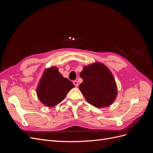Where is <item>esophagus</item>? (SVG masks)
<instances>
[{
    "mask_svg": "<svg viewBox=\"0 0 153 153\" xmlns=\"http://www.w3.org/2000/svg\"><path fill=\"white\" fill-rule=\"evenodd\" d=\"M73 83V84L75 85V87H78V82L76 80H74Z\"/></svg>",
    "mask_w": 153,
    "mask_h": 153,
    "instance_id": "34e87169",
    "label": "esophagus"
}]
</instances>
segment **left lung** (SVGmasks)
Masks as SVG:
<instances>
[{
    "mask_svg": "<svg viewBox=\"0 0 153 153\" xmlns=\"http://www.w3.org/2000/svg\"><path fill=\"white\" fill-rule=\"evenodd\" d=\"M83 82L79 89L87 102L95 107H106L117 97V87L112 73L103 64L84 66L80 74Z\"/></svg>",
    "mask_w": 153,
    "mask_h": 153,
    "instance_id": "8db88e82",
    "label": "left lung"
}]
</instances>
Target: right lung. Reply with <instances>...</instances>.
<instances>
[{"label": "right lung", "instance_id": "right-lung-1", "mask_svg": "<svg viewBox=\"0 0 153 153\" xmlns=\"http://www.w3.org/2000/svg\"><path fill=\"white\" fill-rule=\"evenodd\" d=\"M73 87L75 85L72 82L63 77L57 67L52 66L44 71L36 93L41 103L52 107L61 103Z\"/></svg>", "mask_w": 153, "mask_h": 153}]
</instances>
